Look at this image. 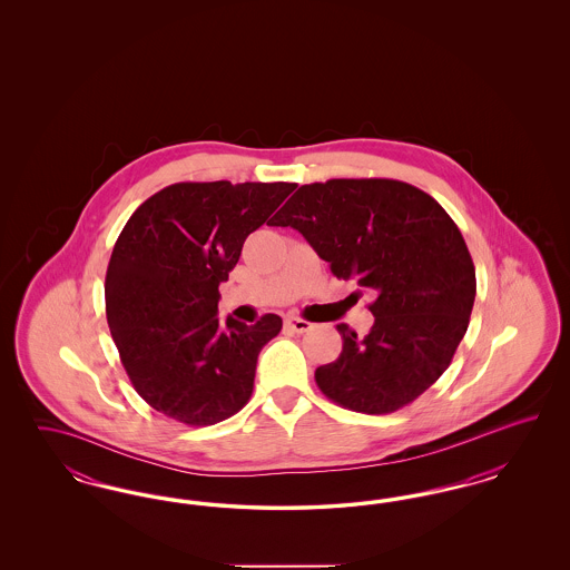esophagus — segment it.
I'll return each mask as SVG.
<instances>
[{
    "instance_id": "esophagus-1",
    "label": "esophagus",
    "mask_w": 570,
    "mask_h": 570,
    "mask_svg": "<svg viewBox=\"0 0 570 570\" xmlns=\"http://www.w3.org/2000/svg\"><path fill=\"white\" fill-rule=\"evenodd\" d=\"M284 325L288 326L291 331H295V333H307V331L312 328V323H307V321H303V318H297V316H286Z\"/></svg>"
}]
</instances>
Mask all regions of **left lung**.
Returning a JSON list of instances; mask_svg holds the SVG:
<instances>
[{
	"mask_svg": "<svg viewBox=\"0 0 570 570\" xmlns=\"http://www.w3.org/2000/svg\"><path fill=\"white\" fill-rule=\"evenodd\" d=\"M273 226L298 230L335 277L376 297L370 333L337 325L342 353L314 374L331 402L389 414L444 374L470 323L476 273L438 200L397 179H328L301 186Z\"/></svg>",
	"mask_w": 570,
	"mask_h": 570,
	"instance_id": "obj_1",
	"label": "left lung"
}]
</instances>
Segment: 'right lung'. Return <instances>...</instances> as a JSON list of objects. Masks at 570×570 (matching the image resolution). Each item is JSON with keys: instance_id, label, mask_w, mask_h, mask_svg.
Here are the masks:
<instances>
[{"instance_id": "right-lung-1", "label": "right lung", "mask_w": 570, "mask_h": 570, "mask_svg": "<svg viewBox=\"0 0 570 570\" xmlns=\"http://www.w3.org/2000/svg\"><path fill=\"white\" fill-rule=\"evenodd\" d=\"M297 184L184 181L149 196L110 254L105 298L112 342L136 393L168 419L216 425L247 404L277 314L217 318L219 282L249 233Z\"/></svg>"}]
</instances>
